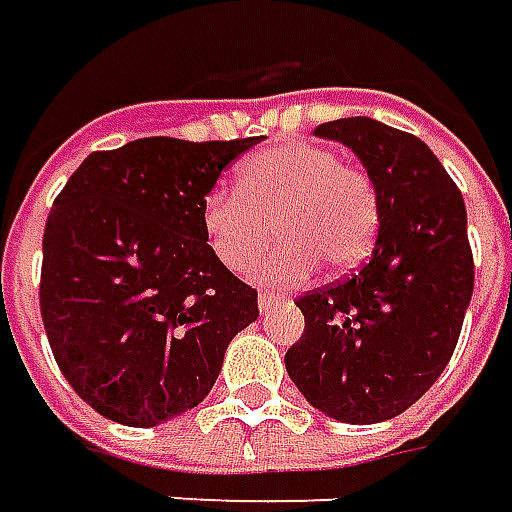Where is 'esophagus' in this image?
<instances>
[{"label": "esophagus", "mask_w": 512, "mask_h": 512, "mask_svg": "<svg viewBox=\"0 0 512 512\" xmlns=\"http://www.w3.org/2000/svg\"><path fill=\"white\" fill-rule=\"evenodd\" d=\"M281 293H276V290H264V293H259V307H262V310H270V307H273V304H276V301H281Z\"/></svg>", "instance_id": "esophagus-1"}]
</instances>
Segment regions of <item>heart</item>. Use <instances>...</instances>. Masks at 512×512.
I'll list each match as a JSON object with an SVG mask.
<instances>
[{
  "mask_svg": "<svg viewBox=\"0 0 512 512\" xmlns=\"http://www.w3.org/2000/svg\"><path fill=\"white\" fill-rule=\"evenodd\" d=\"M273 225L284 242L253 267L256 281H301L321 262L358 267L380 225L375 185L327 146L281 143L239 166L236 191H214L202 205V233L236 273L262 256Z\"/></svg>",
  "mask_w": 512,
  "mask_h": 512,
  "instance_id": "obj_1",
  "label": "heart"
}]
</instances>
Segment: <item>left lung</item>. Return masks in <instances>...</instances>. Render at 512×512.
Wrapping results in <instances>:
<instances>
[{"mask_svg": "<svg viewBox=\"0 0 512 512\" xmlns=\"http://www.w3.org/2000/svg\"><path fill=\"white\" fill-rule=\"evenodd\" d=\"M315 137L363 163L380 225L355 276L298 298L304 335L284 366L332 420L383 423L414 406L454 355L473 296L465 200L420 137L380 120H329Z\"/></svg>", "mask_w": 512, "mask_h": 512, "instance_id": "left-lung-1", "label": "left lung"}]
</instances>
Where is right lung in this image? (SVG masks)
I'll use <instances>...</instances> for the list:
<instances>
[{
	"label": "right lung",
	"mask_w": 512,
	"mask_h": 512,
	"mask_svg": "<svg viewBox=\"0 0 512 512\" xmlns=\"http://www.w3.org/2000/svg\"><path fill=\"white\" fill-rule=\"evenodd\" d=\"M259 137H143L89 154L44 228L41 321L81 400L152 428L200 406L225 349L259 318L256 290L214 256L202 205Z\"/></svg>",
	"instance_id": "1"
}]
</instances>
